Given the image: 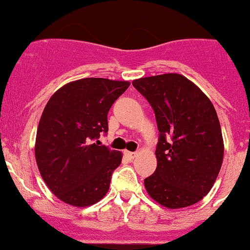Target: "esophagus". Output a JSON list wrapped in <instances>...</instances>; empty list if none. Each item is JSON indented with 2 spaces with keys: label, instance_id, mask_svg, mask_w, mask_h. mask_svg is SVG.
Here are the masks:
<instances>
[{
  "label": "esophagus",
  "instance_id": "obj_1",
  "mask_svg": "<svg viewBox=\"0 0 250 250\" xmlns=\"http://www.w3.org/2000/svg\"><path fill=\"white\" fill-rule=\"evenodd\" d=\"M125 155L127 156L128 158H134L135 156H137V153H135V152H129V151H125Z\"/></svg>",
  "mask_w": 250,
  "mask_h": 250
}]
</instances>
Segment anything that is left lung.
Masks as SVG:
<instances>
[{"instance_id": "1", "label": "left lung", "mask_w": 250, "mask_h": 250, "mask_svg": "<svg viewBox=\"0 0 250 250\" xmlns=\"http://www.w3.org/2000/svg\"><path fill=\"white\" fill-rule=\"evenodd\" d=\"M155 112L157 168L144 180L148 195L170 209L201 201L220 172L224 141L213 104L188 78L165 74L133 81Z\"/></svg>"}]
</instances>
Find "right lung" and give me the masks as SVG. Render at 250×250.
Returning a JSON list of instances; mask_svg holds the SVG:
<instances>
[{
    "mask_svg": "<svg viewBox=\"0 0 250 250\" xmlns=\"http://www.w3.org/2000/svg\"><path fill=\"white\" fill-rule=\"evenodd\" d=\"M127 81L83 78L58 89L37 128L35 156L42 179L62 202L87 207L109 191L122 153L100 145L107 113L127 90Z\"/></svg>",
    "mask_w": 250,
    "mask_h": 250,
    "instance_id": "1",
    "label": "right lung"
}]
</instances>
